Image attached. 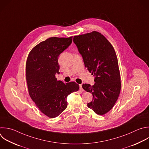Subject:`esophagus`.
Listing matches in <instances>:
<instances>
[{
	"instance_id": "obj_1",
	"label": "esophagus",
	"mask_w": 149,
	"mask_h": 149,
	"mask_svg": "<svg viewBox=\"0 0 149 149\" xmlns=\"http://www.w3.org/2000/svg\"><path fill=\"white\" fill-rule=\"evenodd\" d=\"M79 89H80L81 91H84V89H83V88H82V85H81V84L79 85Z\"/></svg>"
}]
</instances>
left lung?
<instances>
[{"instance_id": "left-lung-1", "label": "left lung", "mask_w": 149, "mask_h": 149, "mask_svg": "<svg viewBox=\"0 0 149 149\" xmlns=\"http://www.w3.org/2000/svg\"><path fill=\"white\" fill-rule=\"evenodd\" d=\"M73 41L82 56L85 67L95 76L93 85H82V88L93 95L88 107L95 113L104 115L113 107L121 89L115 49L104 36L95 31L74 36Z\"/></svg>"}]
</instances>
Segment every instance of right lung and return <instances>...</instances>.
<instances>
[{
	"label": "right lung",
	"mask_w": 149,
	"mask_h": 149,
	"mask_svg": "<svg viewBox=\"0 0 149 149\" xmlns=\"http://www.w3.org/2000/svg\"><path fill=\"white\" fill-rule=\"evenodd\" d=\"M70 37H49L34 47L26 64V77L29 95L39 110L50 118L59 116L67 107V96L78 91L75 82L58 81L59 55L71 44Z\"/></svg>",
	"instance_id": "obj_1"
}]
</instances>
